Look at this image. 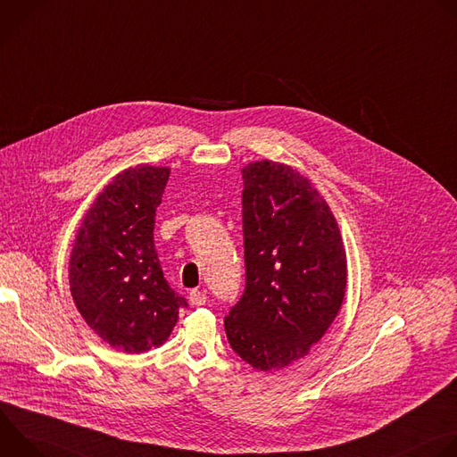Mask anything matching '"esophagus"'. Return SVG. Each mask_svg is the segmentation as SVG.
<instances>
[{"label":"esophagus","mask_w":457,"mask_h":457,"mask_svg":"<svg viewBox=\"0 0 457 457\" xmlns=\"http://www.w3.org/2000/svg\"><path fill=\"white\" fill-rule=\"evenodd\" d=\"M189 302H191V305H206L208 296H206V293H204V291L193 289V291L189 293Z\"/></svg>","instance_id":"1"}]
</instances>
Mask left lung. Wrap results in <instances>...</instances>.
<instances>
[{"mask_svg":"<svg viewBox=\"0 0 457 457\" xmlns=\"http://www.w3.org/2000/svg\"><path fill=\"white\" fill-rule=\"evenodd\" d=\"M242 179L245 287L224 328L244 361L275 370L303 358L331 328L347 258L335 215L303 175L260 161Z\"/></svg>","mask_w":457,"mask_h":457,"instance_id":"obj_1","label":"left lung"}]
</instances>
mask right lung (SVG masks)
<instances>
[{
	"label": "right lung",
	"mask_w": 457,
	"mask_h": 457,
	"mask_svg": "<svg viewBox=\"0 0 457 457\" xmlns=\"http://www.w3.org/2000/svg\"><path fill=\"white\" fill-rule=\"evenodd\" d=\"M168 168L119 173L83 219L71 254V291L78 311L106 344L146 353L170 337L186 307L164 278L154 242L155 212Z\"/></svg>",
	"instance_id": "obj_1"
}]
</instances>
